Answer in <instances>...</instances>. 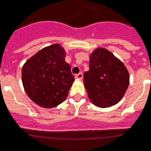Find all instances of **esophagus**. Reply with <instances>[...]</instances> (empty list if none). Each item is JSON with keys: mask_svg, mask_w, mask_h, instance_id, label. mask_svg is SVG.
I'll list each match as a JSON object with an SVG mask.
<instances>
[{"mask_svg": "<svg viewBox=\"0 0 151 151\" xmlns=\"http://www.w3.org/2000/svg\"><path fill=\"white\" fill-rule=\"evenodd\" d=\"M75 77H76V79H80V80H81V79H83V75L82 72H79V74H77Z\"/></svg>", "mask_w": 151, "mask_h": 151, "instance_id": "1", "label": "esophagus"}]
</instances>
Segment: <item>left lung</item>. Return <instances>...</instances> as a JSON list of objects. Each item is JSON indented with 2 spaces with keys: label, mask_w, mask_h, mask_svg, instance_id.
<instances>
[{
  "label": "left lung",
  "mask_w": 151,
  "mask_h": 151,
  "mask_svg": "<svg viewBox=\"0 0 151 151\" xmlns=\"http://www.w3.org/2000/svg\"><path fill=\"white\" fill-rule=\"evenodd\" d=\"M89 99L99 108L115 105L125 95L129 74L122 61L103 47L95 49L90 56V69L83 75Z\"/></svg>",
  "instance_id": "obj_1"
}]
</instances>
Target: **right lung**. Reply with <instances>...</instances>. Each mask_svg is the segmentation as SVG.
<instances>
[{
	"label": "right lung",
	"mask_w": 151,
	"mask_h": 151,
	"mask_svg": "<svg viewBox=\"0 0 151 151\" xmlns=\"http://www.w3.org/2000/svg\"><path fill=\"white\" fill-rule=\"evenodd\" d=\"M65 58L64 47L55 43L39 50L22 66L24 90L37 105L55 108L68 96L75 79Z\"/></svg>",
	"instance_id": "right-lung-1"
}]
</instances>
